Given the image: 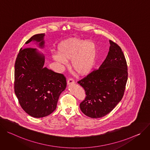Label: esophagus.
I'll return each instance as SVG.
<instances>
[{
  "instance_id": "esophagus-1",
  "label": "esophagus",
  "mask_w": 150,
  "mask_h": 150,
  "mask_svg": "<svg viewBox=\"0 0 150 150\" xmlns=\"http://www.w3.org/2000/svg\"><path fill=\"white\" fill-rule=\"evenodd\" d=\"M73 83H74V80L71 77L69 78L68 80H67V84L70 85V84H73Z\"/></svg>"
}]
</instances>
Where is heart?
Here are the masks:
<instances>
[{
	"label": "heart",
	"mask_w": 150,
	"mask_h": 150,
	"mask_svg": "<svg viewBox=\"0 0 150 150\" xmlns=\"http://www.w3.org/2000/svg\"><path fill=\"white\" fill-rule=\"evenodd\" d=\"M96 54L95 43L80 39H70L62 42L58 47V52L53 54L52 58L58 64L67 65L71 59V65L79 74L88 73L94 65Z\"/></svg>",
	"instance_id": "obj_1"
}]
</instances>
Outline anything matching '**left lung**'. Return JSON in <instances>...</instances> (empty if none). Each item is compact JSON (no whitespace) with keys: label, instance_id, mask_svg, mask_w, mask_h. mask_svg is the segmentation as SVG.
<instances>
[{"label":"left lung","instance_id":"8db88e82","mask_svg":"<svg viewBox=\"0 0 150 150\" xmlns=\"http://www.w3.org/2000/svg\"><path fill=\"white\" fill-rule=\"evenodd\" d=\"M108 55L96 70L78 83L86 97L80 104L81 111L91 118L103 117L110 112L123 96L127 80V65L121 47L110 40Z\"/></svg>","mask_w":150,"mask_h":150}]
</instances>
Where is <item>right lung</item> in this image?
I'll return each instance as SVG.
<instances>
[{
  "instance_id": "right-lung-1",
  "label": "right lung",
  "mask_w": 150,
  "mask_h": 150,
  "mask_svg": "<svg viewBox=\"0 0 150 150\" xmlns=\"http://www.w3.org/2000/svg\"><path fill=\"white\" fill-rule=\"evenodd\" d=\"M44 36L45 33L34 35L25 43L36 41L43 47ZM44 63L43 55L33 47L21 49L15 63V93L25 112L36 118L54 111L67 85L64 74L44 67Z\"/></svg>"
}]
</instances>
